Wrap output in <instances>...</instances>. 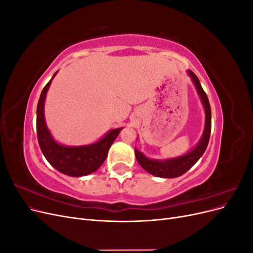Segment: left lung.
<instances>
[{"label": "left lung", "mask_w": 253, "mask_h": 253, "mask_svg": "<svg viewBox=\"0 0 253 253\" xmlns=\"http://www.w3.org/2000/svg\"><path fill=\"white\" fill-rule=\"evenodd\" d=\"M188 75L192 79L194 85L198 95L201 97V100L205 108L206 113V120H205V129L200 142L197 143L196 147L188 152L187 154L170 158L166 160H156V159H150L147 156H144L141 152L136 150L135 148V155L138 164L143 168V169L149 172L150 174L157 176V177L163 178H175L178 176L185 174L188 170H190L200 159L205 153L207 147H208V142L210 139V133H211V108L210 103L207 97L205 90L203 89L201 82L196 77V75L192 71H188Z\"/></svg>", "instance_id": "1"}]
</instances>
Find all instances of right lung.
<instances>
[{"instance_id":"add662e5","label":"right lung","mask_w":253,"mask_h":253,"mask_svg":"<svg viewBox=\"0 0 253 253\" xmlns=\"http://www.w3.org/2000/svg\"><path fill=\"white\" fill-rule=\"evenodd\" d=\"M52 78L44 86L37 106V135L40 149L47 162L59 172L72 177L88 175L99 169L108 156L109 149L116 139L122 127L114 128L100 140L80 147H66L58 143L47 128L44 117V102Z\"/></svg>"}]
</instances>
